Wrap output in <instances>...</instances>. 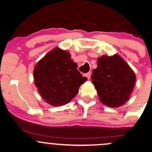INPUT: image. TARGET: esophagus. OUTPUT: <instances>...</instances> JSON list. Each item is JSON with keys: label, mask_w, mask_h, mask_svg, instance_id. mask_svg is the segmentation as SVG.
Returning <instances> with one entry per match:
<instances>
[{"label": "esophagus", "mask_w": 152, "mask_h": 152, "mask_svg": "<svg viewBox=\"0 0 152 152\" xmlns=\"http://www.w3.org/2000/svg\"><path fill=\"white\" fill-rule=\"evenodd\" d=\"M91 72H88V73H86V74L84 75V76L86 77H87L88 80L90 79V78H91Z\"/></svg>", "instance_id": "esophagus-1"}]
</instances>
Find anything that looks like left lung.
Wrapping results in <instances>:
<instances>
[{"label":"left lung","instance_id":"1","mask_svg":"<svg viewBox=\"0 0 152 152\" xmlns=\"http://www.w3.org/2000/svg\"><path fill=\"white\" fill-rule=\"evenodd\" d=\"M91 79L100 102L109 107H118L130 99L136 77L126 61L115 54L98 58Z\"/></svg>","mask_w":152,"mask_h":152}]
</instances>
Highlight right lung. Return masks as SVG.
Instances as JSON below:
<instances>
[{"label": "right lung", "mask_w": 152, "mask_h": 152, "mask_svg": "<svg viewBox=\"0 0 152 152\" xmlns=\"http://www.w3.org/2000/svg\"><path fill=\"white\" fill-rule=\"evenodd\" d=\"M68 51L55 48L40 59L34 68L35 85L48 104L60 107L69 103L87 80L70 58Z\"/></svg>", "instance_id": "1"}]
</instances>
